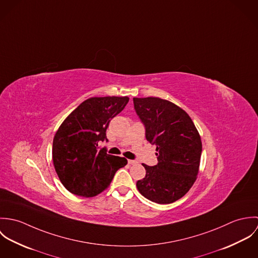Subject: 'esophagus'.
Returning <instances> with one entry per match:
<instances>
[{
  "label": "esophagus",
  "mask_w": 258,
  "mask_h": 258,
  "mask_svg": "<svg viewBox=\"0 0 258 258\" xmlns=\"http://www.w3.org/2000/svg\"><path fill=\"white\" fill-rule=\"evenodd\" d=\"M137 162L135 160H128V164L129 165H135Z\"/></svg>",
  "instance_id": "34e87169"
}]
</instances>
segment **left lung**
<instances>
[{
    "instance_id": "8db88e82",
    "label": "left lung",
    "mask_w": 258,
    "mask_h": 258,
    "mask_svg": "<svg viewBox=\"0 0 258 258\" xmlns=\"http://www.w3.org/2000/svg\"><path fill=\"white\" fill-rule=\"evenodd\" d=\"M134 109L145 127V136L156 145L158 164L146 170L136 185L146 199L171 204L188 191L199 173L202 141L185 111L158 97L133 98Z\"/></svg>"
}]
</instances>
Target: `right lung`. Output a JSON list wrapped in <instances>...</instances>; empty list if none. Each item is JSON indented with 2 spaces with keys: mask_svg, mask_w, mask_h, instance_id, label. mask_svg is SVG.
<instances>
[{
  "mask_svg": "<svg viewBox=\"0 0 258 258\" xmlns=\"http://www.w3.org/2000/svg\"><path fill=\"white\" fill-rule=\"evenodd\" d=\"M129 97H91L79 104L62 122L52 142V161L64 187L90 198L103 191L127 160L107 154L111 119L124 109Z\"/></svg>",
  "mask_w": 258,
  "mask_h": 258,
  "instance_id": "obj_1",
  "label": "right lung"
}]
</instances>
